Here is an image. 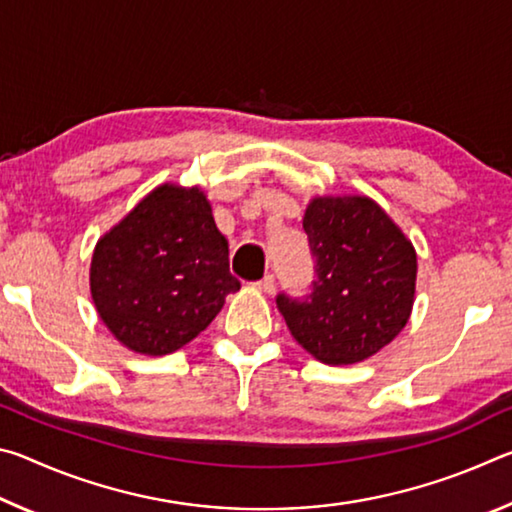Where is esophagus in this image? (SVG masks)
<instances>
[{"instance_id": "obj_1", "label": "esophagus", "mask_w": 512, "mask_h": 512, "mask_svg": "<svg viewBox=\"0 0 512 512\" xmlns=\"http://www.w3.org/2000/svg\"><path fill=\"white\" fill-rule=\"evenodd\" d=\"M253 289L262 291V293H273L275 291V277L273 275H264L262 280L253 284Z\"/></svg>"}]
</instances>
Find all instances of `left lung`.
<instances>
[{
	"label": "left lung",
	"mask_w": 512,
	"mask_h": 512,
	"mask_svg": "<svg viewBox=\"0 0 512 512\" xmlns=\"http://www.w3.org/2000/svg\"><path fill=\"white\" fill-rule=\"evenodd\" d=\"M307 232L316 280L305 298L280 293L293 339L327 366H352L386 348L409 323L418 255L368 196L311 198Z\"/></svg>",
	"instance_id": "8db88e82"
}]
</instances>
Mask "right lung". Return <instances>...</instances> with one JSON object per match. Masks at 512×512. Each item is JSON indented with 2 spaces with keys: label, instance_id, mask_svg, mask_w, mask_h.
Instances as JSON below:
<instances>
[{
  "label": "right lung",
  "instance_id": "obj_1",
  "mask_svg": "<svg viewBox=\"0 0 512 512\" xmlns=\"http://www.w3.org/2000/svg\"><path fill=\"white\" fill-rule=\"evenodd\" d=\"M239 289L228 239L201 187H155L92 253L90 293L99 318L124 348L146 357L194 341Z\"/></svg>",
  "mask_w": 512,
  "mask_h": 512
}]
</instances>
